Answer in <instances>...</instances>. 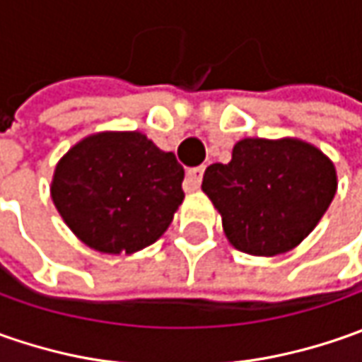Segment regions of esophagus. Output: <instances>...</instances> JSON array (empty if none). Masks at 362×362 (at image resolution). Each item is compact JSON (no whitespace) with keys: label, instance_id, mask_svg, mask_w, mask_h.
<instances>
[{"label":"esophagus","instance_id":"obj_1","mask_svg":"<svg viewBox=\"0 0 362 362\" xmlns=\"http://www.w3.org/2000/svg\"><path fill=\"white\" fill-rule=\"evenodd\" d=\"M203 173H205L203 167H193V169H189L187 177H185V189H189V191L199 189V185H202L203 181Z\"/></svg>","mask_w":362,"mask_h":362}]
</instances>
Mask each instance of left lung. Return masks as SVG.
<instances>
[{
  "label": "left lung",
  "instance_id": "1",
  "mask_svg": "<svg viewBox=\"0 0 362 362\" xmlns=\"http://www.w3.org/2000/svg\"><path fill=\"white\" fill-rule=\"evenodd\" d=\"M202 189L233 247L276 256L316 228L337 193V171L316 146L296 139H243L228 165L205 169Z\"/></svg>",
  "mask_w": 362,
  "mask_h": 362
}]
</instances>
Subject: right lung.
<instances>
[{"mask_svg": "<svg viewBox=\"0 0 362 362\" xmlns=\"http://www.w3.org/2000/svg\"><path fill=\"white\" fill-rule=\"evenodd\" d=\"M183 167L141 132H103L68 151L52 199L68 228L105 254L157 242L181 205Z\"/></svg>", "mask_w": 362, "mask_h": 362, "instance_id": "add662e5", "label": "right lung"}]
</instances>
